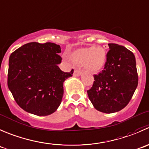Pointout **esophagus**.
Wrapping results in <instances>:
<instances>
[{
	"instance_id": "1",
	"label": "esophagus",
	"mask_w": 149,
	"mask_h": 149,
	"mask_svg": "<svg viewBox=\"0 0 149 149\" xmlns=\"http://www.w3.org/2000/svg\"><path fill=\"white\" fill-rule=\"evenodd\" d=\"M81 74H82V72L80 70H75L74 71V76H79Z\"/></svg>"
}]
</instances>
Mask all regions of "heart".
<instances>
[{
    "label": "heart",
    "instance_id": "1",
    "mask_svg": "<svg viewBox=\"0 0 149 149\" xmlns=\"http://www.w3.org/2000/svg\"><path fill=\"white\" fill-rule=\"evenodd\" d=\"M70 57L74 63L83 64L84 67L91 72L101 70L107 61L106 51L101 46L79 48L72 53Z\"/></svg>",
    "mask_w": 149,
    "mask_h": 149
}]
</instances>
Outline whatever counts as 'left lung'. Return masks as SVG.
Instances as JSON below:
<instances>
[{
	"label": "left lung",
	"instance_id": "left-lung-1",
	"mask_svg": "<svg viewBox=\"0 0 149 149\" xmlns=\"http://www.w3.org/2000/svg\"><path fill=\"white\" fill-rule=\"evenodd\" d=\"M104 69L94 74L88 97L94 108L104 113L117 112L128 104L138 86L135 57L123 45L109 43Z\"/></svg>",
	"mask_w": 149,
	"mask_h": 149
}]
</instances>
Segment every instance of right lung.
<instances>
[{"mask_svg": "<svg viewBox=\"0 0 149 149\" xmlns=\"http://www.w3.org/2000/svg\"><path fill=\"white\" fill-rule=\"evenodd\" d=\"M61 47L53 42H32L11 54L8 87L17 104L26 112L47 116L56 111L61 103L63 82L72 76L62 72Z\"/></svg>", "mask_w": 149, "mask_h": 149, "instance_id": "1", "label": "right lung"}]
</instances>
